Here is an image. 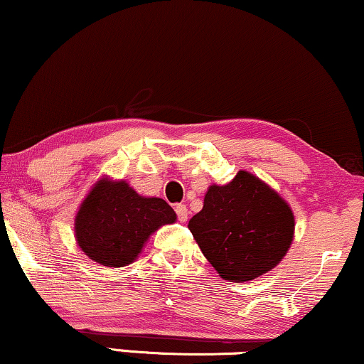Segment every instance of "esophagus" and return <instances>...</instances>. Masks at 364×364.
I'll return each instance as SVG.
<instances>
[{
  "label": "esophagus",
  "mask_w": 364,
  "mask_h": 364,
  "mask_svg": "<svg viewBox=\"0 0 364 364\" xmlns=\"http://www.w3.org/2000/svg\"><path fill=\"white\" fill-rule=\"evenodd\" d=\"M174 211H176V215H178V220H179V222L185 223L186 220H188V206H186V205H183V203H179V205L174 206Z\"/></svg>",
  "instance_id": "34e87169"
}]
</instances>
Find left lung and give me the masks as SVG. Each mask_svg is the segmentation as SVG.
<instances>
[{
	"instance_id": "left-lung-1",
	"label": "left lung",
	"mask_w": 364,
	"mask_h": 364,
	"mask_svg": "<svg viewBox=\"0 0 364 364\" xmlns=\"http://www.w3.org/2000/svg\"><path fill=\"white\" fill-rule=\"evenodd\" d=\"M188 228L222 279L243 282L280 264L294 240L296 220L277 191L238 171L227 185L208 188L203 208Z\"/></svg>"
}]
</instances>
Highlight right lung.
<instances>
[{"label": "right lung", "instance_id": "obj_1", "mask_svg": "<svg viewBox=\"0 0 364 364\" xmlns=\"http://www.w3.org/2000/svg\"><path fill=\"white\" fill-rule=\"evenodd\" d=\"M176 222L161 198L137 195L126 181L100 178L75 216V240L82 252L105 267H124L137 259L151 233Z\"/></svg>", "mask_w": 364, "mask_h": 364}]
</instances>
